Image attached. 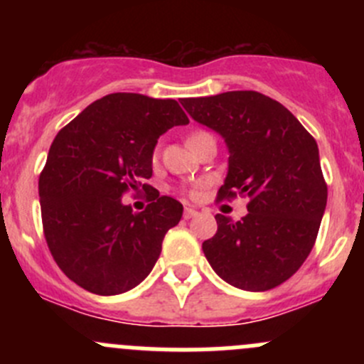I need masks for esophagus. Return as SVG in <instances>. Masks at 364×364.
Instances as JSON below:
<instances>
[{
  "label": "esophagus",
  "instance_id": "obj_1",
  "mask_svg": "<svg viewBox=\"0 0 364 364\" xmlns=\"http://www.w3.org/2000/svg\"><path fill=\"white\" fill-rule=\"evenodd\" d=\"M199 215V211H197L196 208H192V205H188V208H185V218H193V216Z\"/></svg>",
  "mask_w": 364,
  "mask_h": 364
}]
</instances>
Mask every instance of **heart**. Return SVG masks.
I'll return each instance as SVG.
<instances>
[{
  "label": "heart",
  "mask_w": 364,
  "mask_h": 364,
  "mask_svg": "<svg viewBox=\"0 0 364 364\" xmlns=\"http://www.w3.org/2000/svg\"><path fill=\"white\" fill-rule=\"evenodd\" d=\"M208 135L209 134H205V132H192V134H190L188 137H186V142H188V146H190V144H193V142L200 141V139L208 137ZM155 159H156V155H155Z\"/></svg>",
  "instance_id": "heart-1"
}]
</instances>
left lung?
Wrapping results in <instances>:
<instances>
[{"mask_svg":"<svg viewBox=\"0 0 364 364\" xmlns=\"http://www.w3.org/2000/svg\"><path fill=\"white\" fill-rule=\"evenodd\" d=\"M181 105L229 149L218 199H250L240 222L215 216L218 230L203 243L205 259L243 291L284 284L310 255L328 203L317 142L289 109L257 91L183 98Z\"/></svg>","mask_w":364,"mask_h":364,"instance_id":"8db88e82","label":"left lung"}]
</instances>
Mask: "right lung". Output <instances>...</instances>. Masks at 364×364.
<instances>
[{
  "mask_svg": "<svg viewBox=\"0 0 364 364\" xmlns=\"http://www.w3.org/2000/svg\"><path fill=\"white\" fill-rule=\"evenodd\" d=\"M179 124L188 117L176 100L112 93L56 135L38 181L43 234L60 269L79 287L116 296L151 273L183 205L159 193L134 213L121 199L128 190L151 192L146 179L156 142Z\"/></svg>",
  "mask_w": 364,
  "mask_h": 364,
  "instance_id": "obj_1",
  "label": "right lung"
}]
</instances>
